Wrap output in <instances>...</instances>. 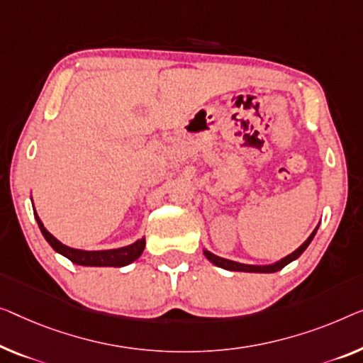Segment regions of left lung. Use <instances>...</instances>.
<instances>
[{"label": "left lung", "mask_w": 363, "mask_h": 363, "mask_svg": "<svg viewBox=\"0 0 363 363\" xmlns=\"http://www.w3.org/2000/svg\"><path fill=\"white\" fill-rule=\"evenodd\" d=\"M318 228H320V223L315 230H313V233L306 238V241L303 242L300 247H296L294 252H290L289 256H285L280 259V261H275L272 264H242V262H236V261H231V259H225V257H220L216 256V254L210 252L208 250H205L203 247V254L205 257L208 259L210 262L213 264L216 267H221L225 270H240V272H254V274H272V272H277V270L284 269L286 264L294 262L295 259H298L308 246H310V242L313 241V238H315Z\"/></svg>", "instance_id": "1"}]
</instances>
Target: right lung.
<instances>
[{
	"label": "right lung",
	"instance_id": "1",
	"mask_svg": "<svg viewBox=\"0 0 363 363\" xmlns=\"http://www.w3.org/2000/svg\"><path fill=\"white\" fill-rule=\"evenodd\" d=\"M37 225L42 231L43 238H45L48 245H50L53 250L58 254H62L67 259H69L73 264H78V266H86V267H123L132 264L133 261L142 256L145 250V236L138 238L137 241L132 242V245L116 247V250H99V251H86V250H77V247L63 245L62 241H58L55 236H53L50 231H48L45 226H43L42 220L39 218L37 212H34Z\"/></svg>",
	"mask_w": 363,
	"mask_h": 363
}]
</instances>
